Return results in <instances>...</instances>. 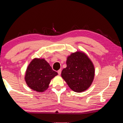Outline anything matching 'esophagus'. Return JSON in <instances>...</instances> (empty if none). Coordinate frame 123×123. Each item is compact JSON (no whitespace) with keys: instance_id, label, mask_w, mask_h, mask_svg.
<instances>
[{"instance_id":"obj_1","label":"esophagus","mask_w":123,"mask_h":123,"mask_svg":"<svg viewBox=\"0 0 123 123\" xmlns=\"http://www.w3.org/2000/svg\"><path fill=\"white\" fill-rule=\"evenodd\" d=\"M57 73H58V74H59V75H61V69H59V70H58Z\"/></svg>"}]
</instances>
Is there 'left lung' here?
<instances>
[{
    "mask_svg": "<svg viewBox=\"0 0 123 123\" xmlns=\"http://www.w3.org/2000/svg\"><path fill=\"white\" fill-rule=\"evenodd\" d=\"M67 67L61 72V76L69 88L75 92L87 90L92 84L95 75L93 62L83 51H77L68 56Z\"/></svg>",
    "mask_w": 123,
    "mask_h": 123,
    "instance_id": "1",
    "label": "left lung"
}]
</instances>
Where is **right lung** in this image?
Here are the masks:
<instances>
[{
  "label": "right lung",
  "instance_id": "1",
  "mask_svg": "<svg viewBox=\"0 0 123 123\" xmlns=\"http://www.w3.org/2000/svg\"><path fill=\"white\" fill-rule=\"evenodd\" d=\"M57 74L44 59L35 58L26 68L24 79L30 88L43 92L48 88L51 79Z\"/></svg>",
  "mask_w": 123,
  "mask_h": 123
}]
</instances>
